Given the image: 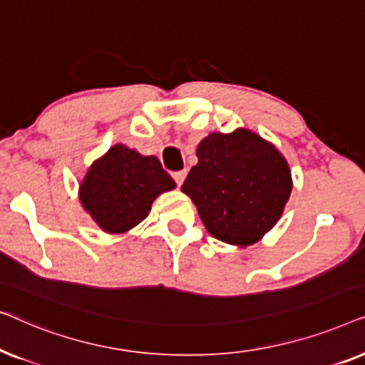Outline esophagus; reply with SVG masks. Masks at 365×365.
<instances>
[{"mask_svg": "<svg viewBox=\"0 0 365 365\" xmlns=\"http://www.w3.org/2000/svg\"><path fill=\"white\" fill-rule=\"evenodd\" d=\"M186 171H178V173H174L173 174V178H174V181H176V184L178 186H181V184L184 182V179H186Z\"/></svg>", "mask_w": 365, "mask_h": 365, "instance_id": "esophagus-1", "label": "esophagus"}]
</instances>
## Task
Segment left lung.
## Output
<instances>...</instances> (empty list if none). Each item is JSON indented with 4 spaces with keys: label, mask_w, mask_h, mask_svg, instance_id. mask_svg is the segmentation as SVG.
I'll return each instance as SVG.
<instances>
[{
    "label": "left lung",
    "mask_w": 365,
    "mask_h": 365,
    "mask_svg": "<svg viewBox=\"0 0 365 365\" xmlns=\"http://www.w3.org/2000/svg\"><path fill=\"white\" fill-rule=\"evenodd\" d=\"M196 156L181 189L196 204L209 234L241 247L261 241L282 216L292 191L282 154L256 133L236 129L209 134Z\"/></svg>",
    "instance_id": "obj_1"
}]
</instances>
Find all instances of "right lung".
I'll return each instance as SVG.
<instances>
[{
	"label": "right lung",
	"instance_id": "1",
	"mask_svg": "<svg viewBox=\"0 0 365 365\" xmlns=\"http://www.w3.org/2000/svg\"><path fill=\"white\" fill-rule=\"evenodd\" d=\"M174 187L156 156L116 144L88 169L79 201L103 231L123 234L148 217L159 194Z\"/></svg>",
	"mask_w": 365,
	"mask_h": 365
}]
</instances>
